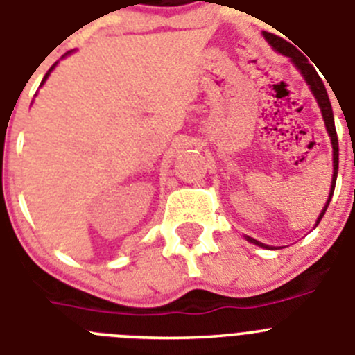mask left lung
<instances>
[{
  "instance_id": "8db88e82",
  "label": "left lung",
  "mask_w": 355,
  "mask_h": 355,
  "mask_svg": "<svg viewBox=\"0 0 355 355\" xmlns=\"http://www.w3.org/2000/svg\"><path fill=\"white\" fill-rule=\"evenodd\" d=\"M264 38L270 42L271 47L275 49V51H278L280 54H286L289 55L291 59H293V62L296 64V68L300 69L301 73H303L304 80H306V84L310 85V89H312L313 96L317 98V103H319L320 107V112H322V117H324V122H326V128H327V132H329L331 137V144H333V184H331V193H329V200H327L326 207H324L322 214L319 215V218H317V224L320 223V218L324 217V214H326L327 210V205H329L331 201V196H333L334 193V184H336V175H338V137H336V129H334V119H333V108H331V103H329V96H327V91L326 87H324L322 80H320V77L317 75L315 68H313L310 62L306 61V58H304L303 54H301L300 51H297L296 47H293L289 42H286L284 38H280V36L273 35V33H266L264 35ZM248 241H252V243L259 245V247H264L261 241L254 240V238H247Z\"/></svg>"
}]
</instances>
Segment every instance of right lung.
I'll list each match as a JSON object with an SVG mask.
<instances>
[{
  "mask_svg": "<svg viewBox=\"0 0 355 355\" xmlns=\"http://www.w3.org/2000/svg\"><path fill=\"white\" fill-rule=\"evenodd\" d=\"M54 66H55V64H54ZM54 66H52V68H54ZM52 68H51V69H49V73H51V71H52ZM49 73H47V75H45V77H43L42 84H43V82H45V80H47V77H49Z\"/></svg>",
  "mask_w": 355,
  "mask_h": 355,
  "instance_id": "obj_1",
  "label": "right lung"
}]
</instances>
